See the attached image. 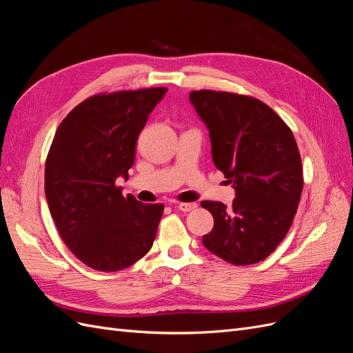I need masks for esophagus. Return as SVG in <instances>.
Segmentation results:
<instances>
[{
  "mask_svg": "<svg viewBox=\"0 0 353 353\" xmlns=\"http://www.w3.org/2000/svg\"><path fill=\"white\" fill-rule=\"evenodd\" d=\"M181 212H191V210H194L196 208H197V203H179V205L176 206Z\"/></svg>",
  "mask_w": 353,
  "mask_h": 353,
  "instance_id": "obj_1",
  "label": "esophagus"
}]
</instances>
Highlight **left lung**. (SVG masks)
I'll use <instances>...</instances> for the list:
<instances>
[{"label":"left lung","mask_w":353,"mask_h":353,"mask_svg":"<svg viewBox=\"0 0 353 353\" xmlns=\"http://www.w3.org/2000/svg\"><path fill=\"white\" fill-rule=\"evenodd\" d=\"M206 123L215 166L236 190L231 206L201 201L213 216L203 245L232 265L263 261L290 230L303 190L293 132L270 105L249 95L190 92Z\"/></svg>","instance_id":"1"}]
</instances>
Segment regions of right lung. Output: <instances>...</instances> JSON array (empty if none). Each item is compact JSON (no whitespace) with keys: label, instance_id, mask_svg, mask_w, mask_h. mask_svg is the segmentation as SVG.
Returning a JSON list of instances; mask_svg holds the SVG:
<instances>
[{"label":"right lung","instance_id":"obj_1","mask_svg":"<svg viewBox=\"0 0 353 353\" xmlns=\"http://www.w3.org/2000/svg\"><path fill=\"white\" fill-rule=\"evenodd\" d=\"M168 88L97 94L59 125L46 162V196L60 237L90 268L114 272L152 249L163 205L122 194L138 135Z\"/></svg>","mask_w":353,"mask_h":353}]
</instances>
